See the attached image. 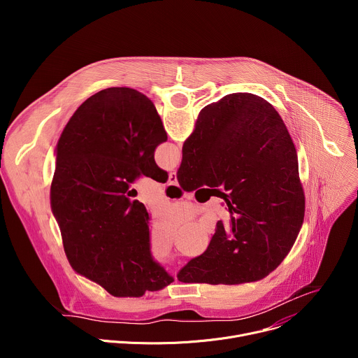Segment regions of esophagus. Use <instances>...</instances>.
Segmentation results:
<instances>
[{
    "instance_id": "1",
    "label": "esophagus",
    "mask_w": 358,
    "mask_h": 358,
    "mask_svg": "<svg viewBox=\"0 0 358 358\" xmlns=\"http://www.w3.org/2000/svg\"><path fill=\"white\" fill-rule=\"evenodd\" d=\"M169 184H170V185H177V184H178L177 174H176L174 171H171V173L169 174Z\"/></svg>"
}]
</instances>
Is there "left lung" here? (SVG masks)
Segmentation results:
<instances>
[{
	"instance_id": "obj_1",
	"label": "left lung",
	"mask_w": 358,
	"mask_h": 358,
	"mask_svg": "<svg viewBox=\"0 0 358 358\" xmlns=\"http://www.w3.org/2000/svg\"><path fill=\"white\" fill-rule=\"evenodd\" d=\"M164 141L147 96L108 87L78 108L57 145L50 207L66 258L76 273L116 297H140L174 282L152 259L148 213L129 191L141 174L167 181L155 162Z\"/></svg>"
}]
</instances>
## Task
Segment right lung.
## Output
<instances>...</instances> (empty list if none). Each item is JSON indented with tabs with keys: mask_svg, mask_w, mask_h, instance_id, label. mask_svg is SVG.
Returning <instances> with one entry per match:
<instances>
[{
	"mask_svg": "<svg viewBox=\"0 0 358 358\" xmlns=\"http://www.w3.org/2000/svg\"><path fill=\"white\" fill-rule=\"evenodd\" d=\"M177 180L185 191H228L227 214L207 250L178 272L180 282H257L287 257L303 224L304 192L293 140L265 99L231 93L203 108L182 145Z\"/></svg>",
	"mask_w": 358,
	"mask_h": 358,
	"instance_id": "right-lung-1",
	"label": "right lung"
}]
</instances>
